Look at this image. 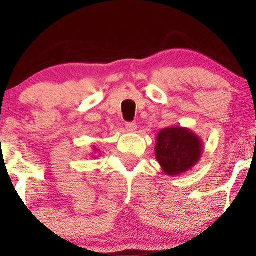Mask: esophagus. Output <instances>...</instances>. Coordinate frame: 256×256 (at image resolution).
Wrapping results in <instances>:
<instances>
[{"label":"esophagus","mask_w":256,"mask_h":256,"mask_svg":"<svg viewBox=\"0 0 256 256\" xmlns=\"http://www.w3.org/2000/svg\"><path fill=\"white\" fill-rule=\"evenodd\" d=\"M126 130L128 132H136L137 125L134 124V122H128V124H126Z\"/></svg>","instance_id":"esophagus-1"}]
</instances>
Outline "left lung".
<instances>
[{
	"label": "left lung",
	"instance_id": "8db88e82",
	"mask_svg": "<svg viewBox=\"0 0 256 256\" xmlns=\"http://www.w3.org/2000/svg\"><path fill=\"white\" fill-rule=\"evenodd\" d=\"M204 154V143L195 132L182 126H172L158 131L155 156L167 176L188 172Z\"/></svg>",
	"mask_w": 256,
	"mask_h": 256
}]
</instances>
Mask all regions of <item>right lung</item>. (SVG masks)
Wrapping results in <instances>:
<instances>
[{
  "instance_id": "1",
  "label": "right lung",
  "mask_w": 256,
  "mask_h": 256,
  "mask_svg": "<svg viewBox=\"0 0 256 256\" xmlns=\"http://www.w3.org/2000/svg\"><path fill=\"white\" fill-rule=\"evenodd\" d=\"M92 149H94V154H95V152H98V149H96V146H94V148H92ZM95 158H96V156H95Z\"/></svg>"
}]
</instances>
